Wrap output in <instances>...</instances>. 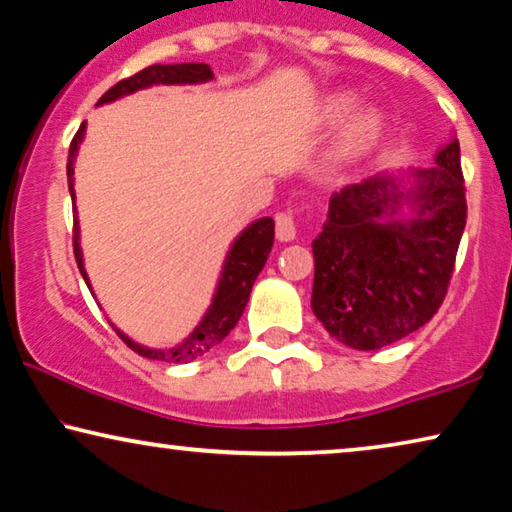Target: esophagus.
Masks as SVG:
<instances>
[{
    "label": "esophagus",
    "mask_w": 512,
    "mask_h": 512,
    "mask_svg": "<svg viewBox=\"0 0 512 512\" xmlns=\"http://www.w3.org/2000/svg\"><path fill=\"white\" fill-rule=\"evenodd\" d=\"M276 236L280 241H294L296 239V216L294 213H280L276 216Z\"/></svg>",
    "instance_id": "34e87169"
}]
</instances>
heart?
<instances>
[{
  "label": "heart",
  "instance_id": "obj_1",
  "mask_svg": "<svg viewBox=\"0 0 512 512\" xmlns=\"http://www.w3.org/2000/svg\"><path fill=\"white\" fill-rule=\"evenodd\" d=\"M333 112H345L349 108V98L345 96H338L333 98ZM377 128V121L370 117V114H363V117H358L352 126H349L347 131V147H361V144H365L372 137V133H375Z\"/></svg>",
  "mask_w": 512,
  "mask_h": 512
}]
</instances>
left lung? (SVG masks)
<instances>
[{
	"label": "left lung",
	"mask_w": 512,
	"mask_h": 512,
	"mask_svg": "<svg viewBox=\"0 0 512 512\" xmlns=\"http://www.w3.org/2000/svg\"><path fill=\"white\" fill-rule=\"evenodd\" d=\"M418 216L381 225L386 179H368L331 195L329 220L312 243V312L342 345L370 352L402 340L437 315L455 271L467 225L460 142L439 151L437 167L418 172ZM395 211V207H391Z\"/></svg>",
	"instance_id": "left-lung-1"
}]
</instances>
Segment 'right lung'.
Segmentation results:
<instances>
[{
    "instance_id": "obj_1",
    "label": "right lung",
    "mask_w": 512,
    "mask_h": 512,
    "mask_svg": "<svg viewBox=\"0 0 512 512\" xmlns=\"http://www.w3.org/2000/svg\"><path fill=\"white\" fill-rule=\"evenodd\" d=\"M211 78H213V71L207 64H154L149 68H142L140 73L131 75V78L119 80L117 85L110 87L101 98H98V105L110 103L119 96L133 94V91L144 89L149 85H186V82L188 85H193V82H204ZM82 133H85V124H82L78 128V133L73 135L71 149H68L66 177H68V190H71V195H73V160H75V154H78ZM273 236H276V223H273V218H262L250 225L248 230L234 241L230 255H227L223 278H220L218 292L213 296V303L207 312V317L202 319V324L197 326L193 335H190L186 342H181L179 347L160 352V349H147V347L135 345V342L128 340L126 335L119 331L117 335L133 349L135 354L151 358V361L190 363L195 361V358L204 356L209 349L216 347L218 342H223L227 338V333H230L236 326V322L241 319L243 310H246L250 289H253V282L259 276V271L264 269L266 257L271 253ZM73 253H75V262H78L82 278L87 280V273L82 269V255L78 246V223H73Z\"/></svg>"
}]
</instances>
